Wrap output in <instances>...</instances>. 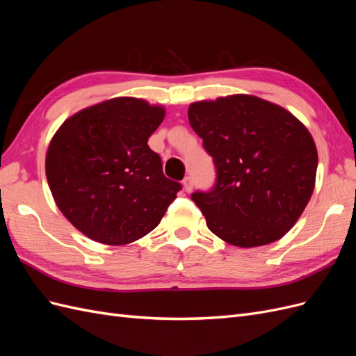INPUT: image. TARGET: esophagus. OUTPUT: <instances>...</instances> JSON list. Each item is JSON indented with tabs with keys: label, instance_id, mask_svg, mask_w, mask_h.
<instances>
[{
	"label": "esophagus",
	"instance_id": "obj_1",
	"mask_svg": "<svg viewBox=\"0 0 356 356\" xmlns=\"http://www.w3.org/2000/svg\"><path fill=\"white\" fill-rule=\"evenodd\" d=\"M182 186H184V190L187 193H190L193 190V179H191V177H186L184 179H182Z\"/></svg>",
	"mask_w": 356,
	"mask_h": 356
}]
</instances>
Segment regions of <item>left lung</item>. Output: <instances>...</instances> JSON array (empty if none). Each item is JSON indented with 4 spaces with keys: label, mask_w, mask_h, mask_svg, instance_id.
Masks as SVG:
<instances>
[{
    "label": "left lung",
    "mask_w": 356,
    "mask_h": 356,
    "mask_svg": "<svg viewBox=\"0 0 356 356\" xmlns=\"http://www.w3.org/2000/svg\"><path fill=\"white\" fill-rule=\"evenodd\" d=\"M188 120L217 174L191 195L209 230L241 248L281 239L315 187L318 152L303 123L251 95L191 104Z\"/></svg>",
    "instance_id": "obj_1"
}]
</instances>
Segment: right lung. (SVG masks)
<instances>
[{
	"label": "right lung",
	"mask_w": 356,
	"mask_h": 356,
	"mask_svg": "<svg viewBox=\"0 0 356 356\" xmlns=\"http://www.w3.org/2000/svg\"><path fill=\"white\" fill-rule=\"evenodd\" d=\"M165 110L136 98H114L63 122L46 157L58 208L88 238L131 243L156 229L182 186L165 177L148 138Z\"/></svg>",
	"instance_id": "1"
}]
</instances>
